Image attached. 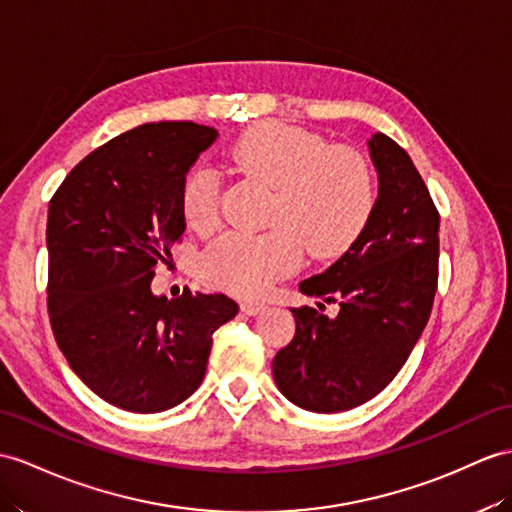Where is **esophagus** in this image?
<instances>
[{"label": "esophagus", "instance_id": "1", "mask_svg": "<svg viewBox=\"0 0 512 512\" xmlns=\"http://www.w3.org/2000/svg\"><path fill=\"white\" fill-rule=\"evenodd\" d=\"M267 306L265 304H258V302H243L241 304V310L245 315H258V313H263Z\"/></svg>", "mask_w": 512, "mask_h": 512}]
</instances>
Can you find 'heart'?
I'll return each mask as SVG.
<instances>
[{
  "instance_id": "obj_1",
  "label": "heart",
  "mask_w": 512,
  "mask_h": 512,
  "mask_svg": "<svg viewBox=\"0 0 512 512\" xmlns=\"http://www.w3.org/2000/svg\"><path fill=\"white\" fill-rule=\"evenodd\" d=\"M230 165L273 191L260 234L226 232L206 247L202 278L239 295H260L304 260L343 254L363 232L376 202L369 160L354 147L286 123L247 130L228 149ZM184 219L206 234L221 219V182L199 169L182 191Z\"/></svg>"
}]
</instances>
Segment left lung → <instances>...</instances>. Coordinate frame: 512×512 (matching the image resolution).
<instances>
[{
    "label": "left lung",
    "instance_id": "8db88e82",
    "mask_svg": "<svg viewBox=\"0 0 512 512\" xmlns=\"http://www.w3.org/2000/svg\"><path fill=\"white\" fill-rule=\"evenodd\" d=\"M380 191L352 247L299 291L341 306L291 308L293 341L273 358L286 400L341 413L376 397L404 367L426 328L439 282V210L413 160L389 136H371ZM319 310L326 308L317 304Z\"/></svg>",
    "mask_w": 512,
    "mask_h": 512
}]
</instances>
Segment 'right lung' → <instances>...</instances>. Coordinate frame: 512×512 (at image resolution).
<instances>
[{
    "instance_id": "obj_1",
    "label": "right lung",
    "mask_w": 512,
    "mask_h": 512,
    "mask_svg": "<svg viewBox=\"0 0 512 512\" xmlns=\"http://www.w3.org/2000/svg\"><path fill=\"white\" fill-rule=\"evenodd\" d=\"M217 130L160 121L123 132L71 169L47 213V310L78 378L112 406L160 413L204 380L213 332L239 306L223 293H152L182 241V191Z\"/></svg>"
}]
</instances>
